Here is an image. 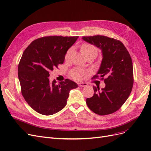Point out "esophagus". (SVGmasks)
Masks as SVG:
<instances>
[{
  "label": "esophagus",
  "mask_w": 151,
  "mask_h": 151,
  "mask_svg": "<svg viewBox=\"0 0 151 151\" xmlns=\"http://www.w3.org/2000/svg\"><path fill=\"white\" fill-rule=\"evenodd\" d=\"M78 86H80V87H84V86H88V84L87 83H78Z\"/></svg>",
  "instance_id": "1"
}]
</instances>
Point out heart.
<instances>
[{
	"label": "heart",
	"mask_w": 151,
	"mask_h": 151,
	"mask_svg": "<svg viewBox=\"0 0 151 151\" xmlns=\"http://www.w3.org/2000/svg\"><path fill=\"white\" fill-rule=\"evenodd\" d=\"M81 50L84 53L85 55L89 54V53L91 52H95L97 55V48L91 45L89 43H84L81 45ZM73 48L71 47L70 49L67 51L66 55H65V60L68 61L71 59V55L73 53ZM84 71L82 70L79 68H75L70 72V75L75 80H80L82 78V76L84 74Z\"/></svg>",
	"instance_id": "heart-1"
}]
</instances>
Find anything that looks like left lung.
Returning <instances> with one entry per match:
<instances>
[{"instance_id":"obj_1","label":"left lung","mask_w":151,"mask_h":151,"mask_svg":"<svg viewBox=\"0 0 151 151\" xmlns=\"http://www.w3.org/2000/svg\"><path fill=\"white\" fill-rule=\"evenodd\" d=\"M82 39L101 50L103 58L101 65L93 78L100 77L105 83V87L101 90L99 86H93L94 94L86 99V103L96 114H111L120 109L132 91L134 83L132 59L119 40L100 35L83 36Z\"/></svg>"}]
</instances>
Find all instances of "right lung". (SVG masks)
I'll use <instances>...</instances> for the list:
<instances>
[{
	"instance_id": "obj_1",
	"label": "right lung",
	"mask_w": 151,
	"mask_h": 151,
	"mask_svg": "<svg viewBox=\"0 0 151 151\" xmlns=\"http://www.w3.org/2000/svg\"><path fill=\"white\" fill-rule=\"evenodd\" d=\"M78 36H45L33 41L24 50L18 66L23 97L31 107L45 115L55 114L67 104L70 91L78 85L69 79L50 82V72L61 65Z\"/></svg>"
}]
</instances>
